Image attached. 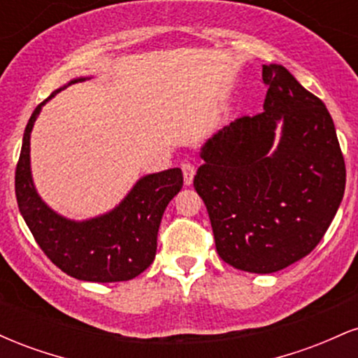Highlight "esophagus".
<instances>
[{
    "instance_id": "34e87169",
    "label": "esophagus",
    "mask_w": 358,
    "mask_h": 358,
    "mask_svg": "<svg viewBox=\"0 0 358 358\" xmlns=\"http://www.w3.org/2000/svg\"><path fill=\"white\" fill-rule=\"evenodd\" d=\"M182 171H183V182L187 187H190L193 183V176H195V166L192 163H182Z\"/></svg>"
}]
</instances>
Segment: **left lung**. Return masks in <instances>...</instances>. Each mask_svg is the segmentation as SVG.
<instances>
[{"instance_id": "1", "label": "left lung", "mask_w": 358, "mask_h": 358, "mask_svg": "<svg viewBox=\"0 0 358 358\" xmlns=\"http://www.w3.org/2000/svg\"><path fill=\"white\" fill-rule=\"evenodd\" d=\"M264 113L241 117L200 148L195 190L215 248L232 268L276 273L313 250L345 192L334 119L282 65H262Z\"/></svg>"}]
</instances>
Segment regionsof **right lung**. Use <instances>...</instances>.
Listing matches in <instances>:
<instances>
[{"instance_id":"obj_1","label":"right lung","mask_w":358,"mask_h":358,"mask_svg":"<svg viewBox=\"0 0 358 358\" xmlns=\"http://www.w3.org/2000/svg\"><path fill=\"white\" fill-rule=\"evenodd\" d=\"M90 77H77L53 90L31 114L24 127L16 166L15 192L18 208L48 259L69 276L90 282L129 281L151 266L162 217L182 190L180 168L143 175L124 199L109 212L84 220L60 215L36 192L30 162V138L42 108L60 90Z\"/></svg>"}]
</instances>
